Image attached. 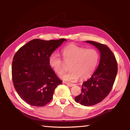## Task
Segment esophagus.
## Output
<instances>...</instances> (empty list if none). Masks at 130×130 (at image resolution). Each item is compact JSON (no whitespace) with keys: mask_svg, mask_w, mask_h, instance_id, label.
<instances>
[{"mask_svg":"<svg viewBox=\"0 0 130 130\" xmlns=\"http://www.w3.org/2000/svg\"><path fill=\"white\" fill-rule=\"evenodd\" d=\"M65 83L66 84H67L68 85H69V87H73V86H74V85H75V84H71V83Z\"/></svg>","mask_w":130,"mask_h":130,"instance_id":"1","label":"esophagus"}]
</instances>
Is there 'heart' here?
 <instances>
[{
    "label": "heart",
    "instance_id": "heart-1",
    "mask_svg": "<svg viewBox=\"0 0 130 130\" xmlns=\"http://www.w3.org/2000/svg\"><path fill=\"white\" fill-rule=\"evenodd\" d=\"M61 53L64 62L57 54L54 52L50 55L48 62L55 72L59 75H61L67 70L65 62L70 64L71 70L61 76L63 80L68 82L75 81L79 77L81 79L90 78L94 73L100 60V54L96 49H87L73 44L65 47Z\"/></svg>",
    "mask_w": 130,
    "mask_h": 130
}]
</instances>
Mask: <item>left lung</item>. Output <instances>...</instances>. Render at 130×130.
Returning <instances> with one entry per match:
<instances>
[{"instance_id":"left-lung-1","label":"left lung","mask_w":130,"mask_h":130,"mask_svg":"<svg viewBox=\"0 0 130 130\" xmlns=\"http://www.w3.org/2000/svg\"><path fill=\"white\" fill-rule=\"evenodd\" d=\"M100 51V62L91 78L82 85V93L75 101L83 106H91L102 101L111 92L117 74V62L108 46L95 41H86Z\"/></svg>"}]
</instances>
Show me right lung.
Wrapping results in <instances>:
<instances>
[{
    "label": "right lung",
    "mask_w": 130,
    "mask_h": 130,
    "mask_svg": "<svg viewBox=\"0 0 130 130\" xmlns=\"http://www.w3.org/2000/svg\"><path fill=\"white\" fill-rule=\"evenodd\" d=\"M65 38L45 41L34 39L19 48L13 57L12 80L20 97L33 106L50 102L55 88L62 84L49 64L48 58Z\"/></svg>",
    "instance_id": "right-lung-1"
}]
</instances>
